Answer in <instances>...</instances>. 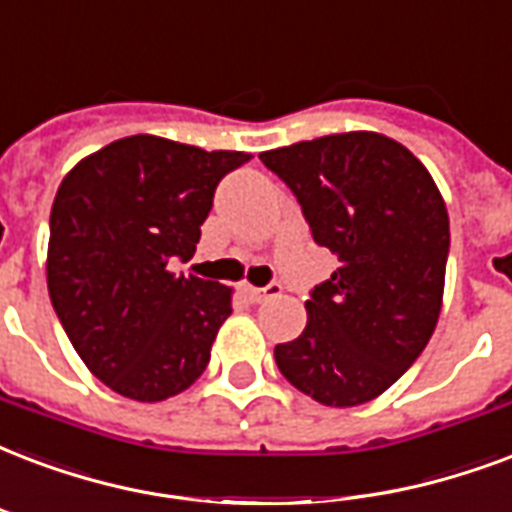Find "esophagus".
Segmentation results:
<instances>
[{"instance_id": "1", "label": "esophagus", "mask_w": 512, "mask_h": 512, "mask_svg": "<svg viewBox=\"0 0 512 512\" xmlns=\"http://www.w3.org/2000/svg\"><path fill=\"white\" fill-rule=\"evenodd\" d=\"M244 295H247L252 303H263L268 298H279L282 295V287L279 284H268V287H244Z\"/></svg>"}]
</instances>
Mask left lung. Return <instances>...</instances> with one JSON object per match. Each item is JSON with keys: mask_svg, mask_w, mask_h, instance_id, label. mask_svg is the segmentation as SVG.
Instances as JSON below:
<instances>
[{"mask_svg": "<svg viewBox=\"0 0 512 512\" xmlns=\"http://www.w3.org/2000/svg\"><path fill=\"white\" fill-rule=\"evenodd\" d=\"M298 195L338 268L306 300V330L279 343L282 376L351 408L384 395L429 343L446 287L448 209L427 166L395 139L349 131L260 152Z\"/></svg>", "mask_w": 512, "mask_h": 512, "instance_id": "obj_1", "label": "left lung"}]
</instances>
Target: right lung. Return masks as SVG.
Here are the masks:
<instances>
[{
	"mask_svg": "<svg viewBox=\"0 0 512 512\" xmlns=\"http://www.w3.org/2000/svg\"><path fill=\"white\" fill-rule=\"evenodd\" d=\"M249 158L136 134L85 155L61 179L50 303L85 368L117 395L161 403L209 365L233 287L169 265L193 257L214 187Z\"/></svg>",
	"mask_w": 512,
	"mask_h": 512,
	"instance_id": "obj_1",
	"label": "right lung"
}]
</instances>
